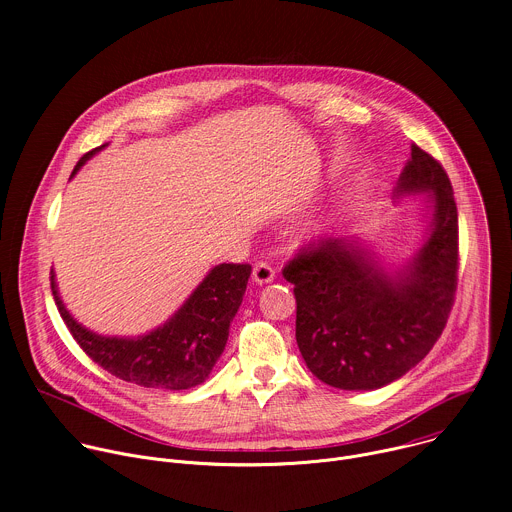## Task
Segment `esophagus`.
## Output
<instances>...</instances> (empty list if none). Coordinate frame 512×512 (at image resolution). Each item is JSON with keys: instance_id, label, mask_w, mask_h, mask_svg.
<instances>
[{"instance_id": "esophagus-1", "label": "esophagus", "mask_w": 512, "mask_h": 512, "mask_svg": "<svg viewBox=\"0 0 512 512\" xmlns=\"http://www.w3.org/2000/svg\"><path fill=\"white\" fill-rule=\"evenodd\" d=\"M275 279V269L269 265V263H257L253 267V281L257 285H265V283H271Z\"/></svg>"}]
</instances>
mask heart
<instances>
[{"label":"heart","mask_w":512,"mask_h":512,"mask_svg":"<svg viewBox=\"0 0 512 512\" xmlns=\"http://www.w3.org/2000/svg\"><path fill=\"white\" fill-rule=\"evenodd\" d=\"M318 235H320V231H318Z\"/></svg>","instance_id":"obj_1"}]
</instances>
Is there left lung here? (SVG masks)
Here are the masks:
<instances>
[{
  "mask_svg": "<svg viewBox=\"0 0 512 512\" xmlns=\"http://www.w3.org/2000/svg\"><path fill=\"white\" fill-rule=\"evenodd\" d=\"M427 196L421 247L389 267L362 237L326 239L283 269L294 283L296 340L306 367L344 391H375L433 348L454 304L458 281V208L448 174L411 145L393 198Z\"/></svg>",
  "mask_w": 512,
  "mask_h": 512,
  "instance_id": "1",
  "label": "left lung"
}]
</instances>
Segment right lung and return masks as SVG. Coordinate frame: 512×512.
<instances>
[{"instance_id":"right-lung-1","label":"right lung","mask_w":512,"mask_h":512,"mask_svg":"<svg viewBox=\"0 0 512 512\" xmlns=\"http://www.w3.org/2000/svg\"><path fill=\"white\" fill-rule=\"evenodd\" d=\"M103 148L107 143L85 154L70 178ZM249 275L251 265L221 263L212 267L162 326L139 336H103L85 328L60 300L54 271H50V287L66 328L99 367L139 387L182 391L204 383L221 358Z\"/></svg>"}]
</instances>
